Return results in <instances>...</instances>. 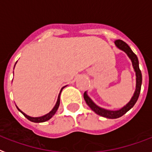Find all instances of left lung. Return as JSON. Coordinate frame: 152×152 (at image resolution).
<instances>
[{
    "label": "left lung",
    "mask_w": 152,
    "mask_h": 152,
    "mask_svg": "<svg viewBox=\"0 0 152 152\" xmlns=\"http://www.w3.org/2000/svg\"><path fill=\"white\" fill-rule=\"evenodd\" d=\"M115 45L118 49H120L121 50H123L124 53H126V55L131 59L134 71L136 73V89H135V92H134L133 96L132 97L131 100L127 103L126 105H124V107H122L121 109H118V110H109V109H104V108L98 106L88 96V94H87L86 91L84 93V99L86 102V104H88V106L97 115L109 119L119 118V117L123 116L124 114L126 113L127 112L129 111L134 106V104H136V102L138 100L139 95H140V93L141 85H142V74H141V71L140 70V67H139V61L137 56L132 50L130 47L124 41L121 40V39H117V40L115 41Z\"/></svg>",
    "instance_id": "1"
}]
</instances>
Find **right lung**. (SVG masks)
<instances>
[{
  "label": "right lung",
  "instance_id": "1",
  "mask_svg": "<svg viewBox=\"0 0 152 152\" xmlns=\"http://www.w3.org/2000/svg\"><path fill=\"white\" fill-rule=\"evenodd\" d=\"M17 63V62H16ZM16 64H15V66H16ZM15 67V66H14ZM66 86H63L62 89H61V90H60V93L59 94H58V99H57V102H56V104H55V105L54 106V108H53L51 110H50L48 113L45 114V115H43V116H37V117H32V116H28V115H27V114H25L23 112H22L20 110V109H19L18 107L16 106V108H17V109H18L19 111L21 113L23 114V116H25L26 118L28 119L29 121H31V122H34V123H42V122H45V121H48V120H50L51 117H52L55 114V113L57 112L58 109V106H59V104H60V94H61V92H62V90H63L65 87Z\"/></svg>",
  "mask_w": 152,
  "mask_h": 152
}]
</instances>
